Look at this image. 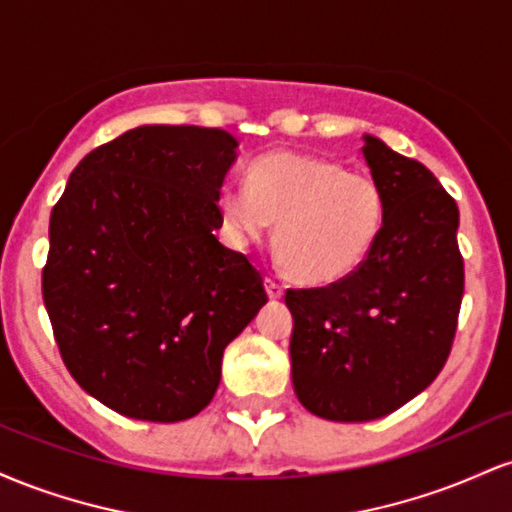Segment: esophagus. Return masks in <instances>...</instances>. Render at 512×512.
<instances>
[{
    "label": "esophagus",
    "mask_w": 512,
    "mask_h": 512,
    "mask_svg": "<svg viewBox=\"0 0 512 512\" xmlns=\"http://www.w3.org/2000/svg\"><path fill=\"white\" fill-rule=\"evenodd\" d=\"M264 284H267V293H269V298H272V301H276V298L284 296V286H281L279 281L267 279V281H264Z\"/></svg>",
    "instance_id": "esophagus-1"
}]
</instances>
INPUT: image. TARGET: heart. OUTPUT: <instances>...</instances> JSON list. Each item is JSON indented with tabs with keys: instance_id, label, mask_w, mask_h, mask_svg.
Here are the masks:
<instances>
[{
	"instance_id": "1",
	"label": "heart",
	"mask_w": 512,
	"mask_h": 512,
	"mask_svg": "<svg viewBox=\"0 0 512 512\" xmlns=\"http://www.w3.org/2000/svg\"><path fill=\"white\" fill-rule=\"evenodd\" d=\"M228 236L245 245L276 221L274 245L289 272L327 286L354 276L378 245L385 226V192L363 170L332 158L272 151L250 163L245 185L219 192Z\"/></svg>"
}]
</instances>
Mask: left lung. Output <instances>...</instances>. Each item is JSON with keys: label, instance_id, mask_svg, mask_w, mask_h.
<instances>
[{"label": "left lung", "instance_id": "obj_1", "mask_svg": "<svg viewBox=\"0 0 512 512\" xmlns=\"http://www.w3.org/2000/svg\"><path fill=\"white\" fill-rule=\"evenodd\" d=\"M385 192V226L361 269L339 284L289 289L291 378L310 414L373 421L436 380L457 330L464 262L460 211L424 163L363 134Z\"/></svg>", "mask_w": 512, "mask_h": 512}]
</instances>
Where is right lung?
<instances>
[{"instance_id": "right-lung-1", "label": "right lung", "mask_w": 512, "mask_h": 512, "mask_svg": "<svg viewBox=\"0 0 512 512\" xmlns=\"http://www.w3.org/2000/svg\"><path fill=\"white\" fill-rule=\"evenodd\" d=\"M236 149L223 129H129L81 158L52 209L43 301L55 342L117 414H199L223 349L267 303L262 274L214 236Z\"/></svg>"}]
</instances>
